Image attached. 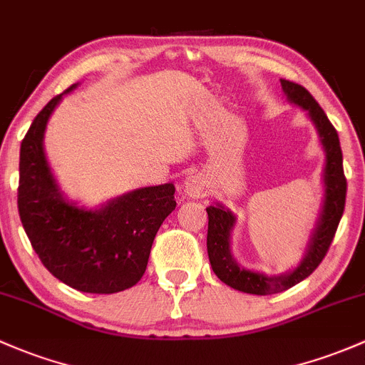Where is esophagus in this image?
I'll return each mask as SVG.
<instances>
[{
	"label": "esophagus",
	"mask_w": 365,
	"mask_h": 365,
	"mask_svg": "<svg viewBox=\"0 0 365 365\" xmlns=\"http://www.w3.org/2000/svg\"><path fill=\"white\" fill-rule=\"evenodd\" d=\"M185 192L192 197H199L202 194V183L197 176H189L185 182Z\"/></svg>",
	"instance_id": "obj_1"
}]
</instances>
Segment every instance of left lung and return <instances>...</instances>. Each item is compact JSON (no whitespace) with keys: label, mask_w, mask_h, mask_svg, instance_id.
I'll return each instance as SVG.
<instances>
[{"label":"left lung","mask_w":365,"mask_h":365,"mask_svg":"<svg viewBox=\"0 0 365 365\" xmlns=\"http://www.w3.org/2000/svg\"><path fill=\"white\" fill-rule=\"evenodd\" d=\"M282 87L285 91L287 98L290 101L304 108L309 113L312 120L317 125L320 134L322 145L325 148V201L322 208L320 220L314 229L312 241L308 245V252L297 269L292 273L282 276H266L253 271L243 269L234 262L229 247V236L234 225V215L224 206H210L208 212V237H206V247H208L210 264H212L213 273L232 289L240 292L267 295L278 294L290 287L297 285L304 278L320 266L324 257L327 255L334 234L339 225L341 217L344 212V202H346V176L343 171V152H341L339 136L334 125L327 118L324 110L317 103V99L309 94L299 83L282 78Z\"/></svg>","instance_id":"left-lung-1"}]
</instances>
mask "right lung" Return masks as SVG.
<instances>
[{"instance_id":"1","label":"right lung","mask_w":365,"mask_h":365,"mask_svg":"<svg viewBox=\"0 0 365 365\" xmlns=\"http://www.w3.org/2000/svg\"><path fill=\"white\" fill-rule=\"evenodd\" d=\"M63 94L34 117L21 143L17 206L22 227L57 279L87 294L122 292L145 274L153 237L176 206L175 185L138 189L96 212L68 202L43 152L45 125Z\"/></svg>"}]
</instances>
